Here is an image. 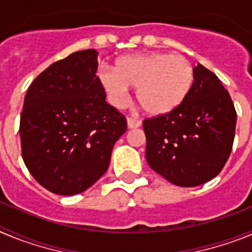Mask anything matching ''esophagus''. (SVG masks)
Returning a JSON list of instances; mask_svg holds the SVG:
<instances>
[{
    "label": "esophagus",
    "instance_id": "1",
    "mask_svg": "<svg viewBox=\"0 0 252 252\" xmlns=\"http://www.w3.org/2000/svg\"><path fill=\"white\" fill-rule=\"evenodd\" d=\"M127 126H128V128L140 127V126H141V120L136 119V117H128Z\"/></svg>",
    "mask_w": 252,
    "mask_h": 252
}]
</instances>
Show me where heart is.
I'll return each mask as SVG.
<instances>
[{
	"mask_svg": "<svg viewBox=\"0 0 252 252\" xmlns=\"http://www.w3.org/2000/svg\"><path fill=\"white\" fill-rule=\"evenodd\" d=\"M111 103L117 108L131 101L128 86L136 87V97L151 115H164L177 108L192 88L194 70L183 55L136 54L103 66L97 73Z\"/></svg>",
	"mask_w": 252,
	"mask_h": 252,
	"instance_id": "b5f03b06",
	"label": "heart"
}]
</instances>
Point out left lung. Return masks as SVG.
Listing matches in <instances>:
<instances>
[{"label": "left lung", "mask_w": 252, "mask_h": 252, "mask_svg": "<svg viewBox=\"0 0 252 252\" xmlns=\"http://www.w3.org/2000/svg\"><path fill=\"white\" fill-rule=\"evenodd\" d=\"M184 101L173 111L145 119L146 160L179 187H197L221 173L232 150L235 106L217 75L202 64Z\"/></svg>", "instance_id": "8db88e82"}]
</instances>
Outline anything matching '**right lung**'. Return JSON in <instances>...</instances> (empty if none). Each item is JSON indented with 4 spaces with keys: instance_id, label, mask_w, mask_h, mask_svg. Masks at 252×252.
Listing matches in <instances>:
<instances>
[{
    "instance_id": "right-lung-1",
    "label": "right lung",
    "mask_w": 252,
    "mask_h": 252,
    "mask_svg": "<svg viewBox=\"0 0 252 252\" xmlns=\"http://www.w3.org/2000/svg\"><path fill=\"white\" fill-rule=\"evenodd\" d=\"M94 49L75 51L40 73L20 117L22 159L40 186L59 195L84 192L108 169L115 142L127 130L106 102Z\"/></svg>"
}]
</instances>
